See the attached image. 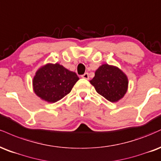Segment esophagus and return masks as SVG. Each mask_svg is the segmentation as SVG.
<instances>
[{"instance_id": "1", "label": "esophagus", "mask_w": 161, "mask_h": 161, "mask_svg": "<svg viewBox=\"0 0 161 161\" xmlns=\"http://www.w3.org/2000/svg\"><path fill=\"white\" fill-rule=\"evenodd\" d=\"M81 77H82V78H84V79H86V80H88V79H89L88 73H84V75H81Z\"/></svg>"}]
</instances>
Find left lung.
Instances as JSON below:
<instances>
[{
  "instance_id": "left-lung-1",
  "label": "left lung",
  "mask_w": 161,
  "mask_h": 161,
  "mask_svg": "<svg viewBox=\"0 0 161 161\" xmlns=\"http://www.w3.org/2000/svg\"><path fill=\"white\" fill-rule=\"evenodd\" d=\"M96 92L111 103H116L127 91L126 75L116 66L103 64L96 71L95 77L90 81Z\"/></svg>"
}]
</instances>
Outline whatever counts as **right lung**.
<instances>
[{
    "label": "right lung",
    "instance_id": "1",
    "mask_svg": "<svg viewBox=\"0 0 161 161\" xmlns=\"http://www.w3.org/2000/svg\"><path fill=\"white\" fill-rule=\"evenodd\" d=\"M78 80L75 72L58 63H49L37 71L33 78V89L41 99L56 103L69 94Z\"/></svg>",
    "mask_w": 161,
    "mask_h": 161
}]
</instances>
